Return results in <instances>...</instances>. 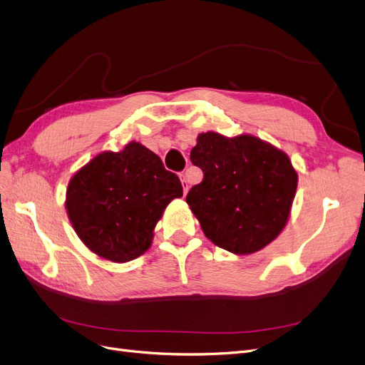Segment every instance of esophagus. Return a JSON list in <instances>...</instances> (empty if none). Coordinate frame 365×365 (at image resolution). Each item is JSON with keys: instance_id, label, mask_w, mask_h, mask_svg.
Masks as SVG:
<instances>
[{"instance_id": "obj_1", "label": "esophagus", "mask_w": 365, "mask_h": 365, "mask_svg": "<svg viewBox=\"0 0 365 365\" xmlns=\"http://www.w3.org/2000/svg\"><path fill=\"white\" fill-rule=\"evenodd\" d=\"M180 179H182L183 190H185V194H186V192H187V190H190V185H187V180H186V178H185V174H182V175H180Z\"/></svg>"}]
</instances>
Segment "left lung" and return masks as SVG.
Listing matches in <instances>:
<instances>
[{"label":"left lung","instance_id":"8db88e82","mask_svg":"<svg viewBox=\"0 0 365 365\" xmlns=\"http://www.w3.org/2000/svg\"><path fill=\"white\" fill-rule=\"evenodd\" d=\"M203 182L186 195L201 230L237 255L257 252L282 232L298 186L289 156L252 135L200 133L191 150Z\"/></svg>","mask_w":365,"mask_h":365}]
</instances>
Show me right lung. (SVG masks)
Returning <instances> with one entry per match:
<instances>
[{
	"instance_id": "1",
	"label": "right lung",
	"mask_w": 365,
	"mask_h": 365,
	"mask_svg": "<svg viewBox=\"0 0 365 365\" xmlns=\"http://www.w3.org/2000/svg\"><path fill=\"white\" fill-rule=\"evenodd\" d=\"M183 195L178 175L137 141L102 152L67 185L66 210L76 235L99 257L126 263L152 245L153 230L174 198Z\"/></svg>"
}]
</instances>
